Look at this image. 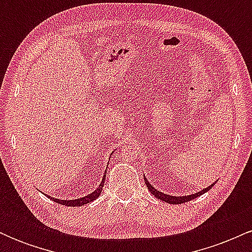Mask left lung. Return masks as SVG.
Instances as JSON below:
<instances>
[{"mask_svg":"<svg viewBox=\"0 0 252 252\" xmlns=\"http://www.w3.org/2000/svg\"><path fill=\"white\" fill-rule=\"evenodd\" d=\"M144 182H146L147 187H148V189L150 190V193H152L153 195L156 196L158 199H160V200H162L164 202H168V204H184V202H187L189 200H193V199L198 198V196H200L201 194H204V193H206L207 190L212 189L213 186H215L216 182H213L212 185H210V186H207L206 189H202L200 192H196L194 194H189V195H182V196H178V195H170V194H167V193H163L161 192V190H158L155 189V187L152 186V184L148 181V179L146 178V175H144Z\"/></svg>","mask_w":252,"mask_h":252,"instance_id":"left-lung-1","label":"left lung"}]
</instances>
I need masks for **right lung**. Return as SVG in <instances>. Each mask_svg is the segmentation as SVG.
<instances>
[{
	"instance_id": "1",
	"label": "right lung",
	"mask_w": 252,
	"mask_h": 252,
	"mask_svg": "<svg viewBox=\"0 0 252 252\" xmlns=\"http://www.w3.org/2000/svg\"><path fill=\"white\" fill-rule=\"evenodd\" d=\"M112 154V153H111ZM110 160V158H109ZM105 176H106V170L104 172V175H103V179L102 181H100V184L98 185V187L96 189L94 190L92 193H90V194L83 196V198H78V199H70V200H62V199H58V198H53V196L51 195H47L48 198L51 199V200L58 202V204H62V205H65V206H72V207H78V206H83V205L88 204V202H91L94 200H96V199L99 196L100 193H102V189L104 187V182H105Z\"/></svg>"
}]
</instances>
